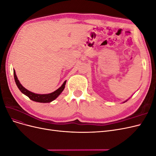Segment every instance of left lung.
Here are the masks:
<instances>
[{
    "mask_svg": "<svg viewBox=\"0 0 156 156\" xmlns=\"http://www.w3.org/2000/svg\"><path fill=\"white\" fill-rule=\"evenodd\" d=\"M129 99H128V100H129ZM126 100V101H124V102H123V103H125V102H126V101H127V100Z\"/></svg>",
    "mask_w": 156,
    "mask_h": 156,
    "instance_id": "left-lung-1",
    "label": "left lung"
}]
</instances>
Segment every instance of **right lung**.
<instances>
[{"instance_id": "1", "label": "right lung", "mask_w": 156, "mask_h": 156, "mask_svg": "<svg viewBox=\"0 0 156 156\" xmlns=\"http://www.w3.org/2000/svg\"><path fill=\"white\" fill-rule=\"evenodd\" d=\"M13 75H14V79H15L16 83L17 84L18 88L20 89V90L23 94H25V96L29 97L31 100L36 101V102H39V103H49L55 100V99L57 98L64 90L65 85H66V81H65L64 83L62 84V86L53 92L49 93V94H36L34 92H32L29 90H28L26 89L25 87H23V86L20 83V81H19L17 79L15 69H13Z\"/></svg>"}]
</instances>
